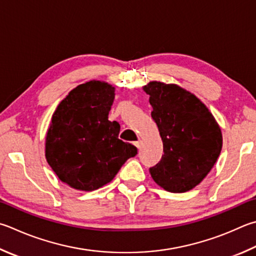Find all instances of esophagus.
Listing matches in <instances>:
<instances>
[{
  "mask_svg": "<svg viewBox=\"0 0 256 256\" xmlns=\"http://www.w3.org/2000/svg\"><path fill=\"white\" fill-rule=\"evenodd\" d=\"M141 144H142V142H141V141H136V142H134V146H136L138 148H141Z\"/></svg>",
  "mask_w": 256,
  "mask_h": 256,
  "instance_id": "esophagus-1",
  "label": "esophagus"
}]
</instances>
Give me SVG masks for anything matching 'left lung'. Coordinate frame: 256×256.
Listing matches in <instances>:
<instances>
[{
    "mask_svg": "<svg viewBox=\"0 0 256 256\" xmlns=\"http://www.w3.org/2000/svg\"><path fill=\"white\" fill-rule=\"evenodd\" d=\"M143 90L150 96L164 152L150 168L152 179L166 192H189L205 179L220 154V125L200 100L176 84L153 80Z\"/></svg>",
    "mask_w": 256,
    "mask_h": 256,
    "instance_id": "left-lung-1",
    "label": "left lung"
}]
</instances>
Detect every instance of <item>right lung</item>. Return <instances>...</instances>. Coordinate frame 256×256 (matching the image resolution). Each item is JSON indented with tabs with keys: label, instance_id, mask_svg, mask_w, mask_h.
<instances>
[{
	"label": "right lung",
	"instance_id": "right-lung-1",
	"mask_svg": "<svg viewBox=\"0 0 256 256\" xmlns=\"http://www.w3.org/2000/svg\"><path fill=\"white\" fill-rule=\"evenodd\" d=\"M115 88L90 80L60 102L46 136V159L69 187L92 192L110 182L138 148L118 138L120 124L108 120Z\"/></svg>",
	"mask_w": 256,
	"mask_h": 256
}]
</instances>
